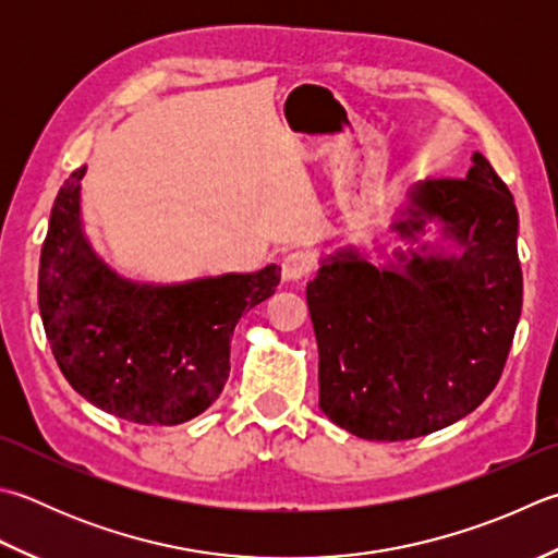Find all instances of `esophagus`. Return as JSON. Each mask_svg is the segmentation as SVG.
<instances>
[{
	"mask_svg": "<svg viewBox=\"0 0 558 558\" xmlns=\"http://www.w3.org/2000/svg\"><path fill=\"white\" fill-rule=\"evenodd\" d=\"M314 270V256L310 251H292V254L286 256L282 260V278L286 280H302L304 276H310Z\"/></svg>",
	"mask_w": 558,
	"mask_h": 558,
	"instance_id": "esophagus-1",
	"label": "esophagus"
}]
</instances>
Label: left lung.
Listing matches in <instances>:
<instances>
[{"mask_svg": "<svg viewBox=\"0 0 558 558\" xmlns=\"http://www.w3.org/2000/svg\"><path fill=\"white\" fill-rule=\"evenodd\" d=\"M466 179L409 191L401 239L425 222L460 254L428 244L375 266L355 248L322 260L307 282L319 345V407L363 440H411L469 416L504 373L522 310L518 210L508 185L474 151Z\"/></svg>", "mask_w": 558, "mask_h": 558, "instance_id": "1", "label": "left lung"}]
</instances>
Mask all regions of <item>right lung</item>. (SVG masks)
I'll return each mask as SVG.
<instances>
[{
    "label": "right lung",
    "instance_id": "obj_1",
    "mask_svg": "<svg viewBox=\"0 0 558 558\" xmlns=\"http://www.w3.org/2000/svg\"><path fill=\"white\" fill-rule=\"evenodd\" d=\"M54 198L40 251L38 307L64 379L94 407L145 425L191 421L222 395L236 322L276 292L280 268L173 286L106 264L82 227L80 181Z\"/></svg>",
    "mask_w": 558,
    "mask_h": 558
}]
</instances>
